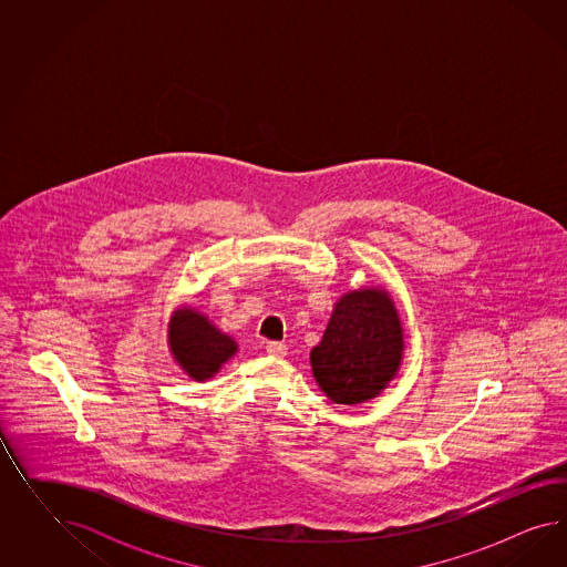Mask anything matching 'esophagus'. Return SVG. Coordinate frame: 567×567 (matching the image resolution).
Segmentation results:
<instances>
[{"label":"esophagus","instance_id":"esophagus-1","mask_svg":"<svg viewBox=\"0 0 567 567\" xmlns=\"http://www.w3.org/2000/svg\"><path fill=\"white\" fill-rule=\"evenodd\" d=\"M266 351H268L270 355H276V358H282V355H287V344L270 341V343H266Z\"/></svg>","mask_w":567,"mask_h":567}]
</instances>
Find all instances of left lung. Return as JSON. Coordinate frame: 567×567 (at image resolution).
I'll use <instances>...</instances> for the list:
<instances>
[{"mask_svg":"<svg viewBox=\"0 0 567 567\" xmlns=\"http://www.w3.org/2000/svg\"><path fill=\"white\" fill-rule=\"evenodd\" d=\"M403 349V324L393 297L380 287H363L339 297L309 361L320 391L332 403L358 405L389 386L401 368Z\"/></svg>","mask_w":567,"mask_h":567,"instance_id":"8db88e82","label":"left lung"}]
</instances>
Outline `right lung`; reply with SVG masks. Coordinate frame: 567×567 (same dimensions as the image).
<instances>
[{"label":"right lung","instance_id":"add662e5","mask_svg":"<svg viewBox=\"0 0 567 567\" xmlns=\"http://www.w3.org/2000/svg\"><path fill=\"white\" fill-rule=\"evenodd\" d=\"M168 347L172 358L187 377L204 382L220 372L239 344L209 322L206 313L185 306L172 313L168 324Z\"/></svg>","mask_w":567,"mask_h":567}]
</instances>
